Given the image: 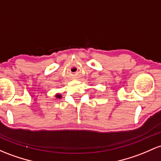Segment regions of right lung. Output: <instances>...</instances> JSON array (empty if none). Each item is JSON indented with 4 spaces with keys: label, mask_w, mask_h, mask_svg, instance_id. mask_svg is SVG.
Listing matches in <instances>:
<instances>
[{
    "label": "right lung",
    "mask_w": 161,
    "mask_h": 161,
    "mask_svg": "<svg viewBox=\"0 0 161 161\" xmlns=\"http://www.w3.org/2000/svg\"><path fill=\"white\" fill-rule=\"evenodd\" d=\"M56 97L57 98H62V95H59V94H56Z\"/></svg>",
    "instance_id": "obj_1"
}]
</instances>
